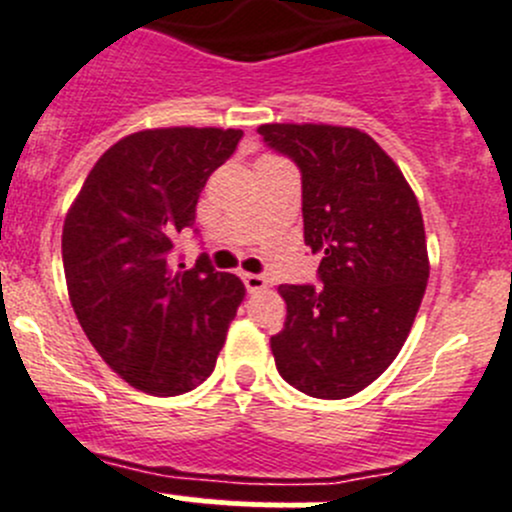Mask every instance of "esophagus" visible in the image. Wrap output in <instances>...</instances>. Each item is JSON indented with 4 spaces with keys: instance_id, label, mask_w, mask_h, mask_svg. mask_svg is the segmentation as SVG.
<instances>
[{
    "instance_id": "obj_1",
    "label": "esophagus",
    "mask_w": 512,
    "mask_h": 512,
    "mask_svg": "<svg viewBox=\"0 0 512 512\" xmlns=\"http://www.w3.org/2000/svg\"><path fill=\"white\" fill-rule=\"evenodd\" d=\"M241 278H244L246 291H249V293L263 291V288H266V276H261V273H244Z\"/></svg>"
}]
</instances>
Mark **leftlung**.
Wrapping results in <instances>:
<instances>
[{"instance_id": "1", "label": "left lung", "mask_w": 512, "mask_h": 512, "mask_svg": "<svg viewBox=\"0 0 512 512\" xmlns=\"http://www.w3.org/2000/svg\"><path fill=\"white\" fill-rule=\"evenodd\" d=\"M258 134L301 171L303 241L321 254V286H278L286 323L271 336L276 368L306 396L348 398L391 366L421 308L430 271L421 206L363 131L263 124Z\"/></svg>"}]
</instances>
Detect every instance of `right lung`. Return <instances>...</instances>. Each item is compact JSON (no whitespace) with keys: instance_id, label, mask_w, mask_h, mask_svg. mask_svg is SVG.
I'll return each mask as SVG.
<instances>
[{"instance_id":"obj_1","label":"right lung","mask_w":512,"mask_h":512,"mask_svg":"<svg viewBox=\"0 0 512 512\" xmlns=\"http://www.w3.org/2000/svg\"><path fill=\"white\" fill-rule=\"evenodd\" d=\"M241 129H146L104 151L69 209L64 276L74 313L106 366L151 396H179L211 376L244 301L234 273L201 254L176 263L209 176Z\"/></svg>"}]
</instances>
